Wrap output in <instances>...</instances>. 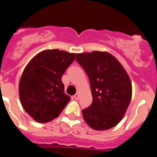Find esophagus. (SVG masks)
<instances>
[{
	"instance_id": "esophagus-1",
	"label": "esophagus",
	"mask_w": 157,
	"mask_h": 157,
	"mask_svg": "<svg viewBox=\"0 0 157 157\" xmlns=\"http://www.w3.org/2000/svg\"><path fill=\"white\" fill-rule=\"evenodd\" d=\"M79 97H80V94H79V93H76V94L73 96V98H74L75 100H78Z\"/></svg>"
}]
</instances>
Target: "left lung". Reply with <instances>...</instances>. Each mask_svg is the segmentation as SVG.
<instances>
[{"mask_svg": "<svg viewBox=\"0 0 157 157\" xmlns=\"http://www.w3.org/2000/svg\"><path fill=\"white\" fill-rule=\"evenodd\" d=\"M77 62L89 76L93 102L82 110L84 120L94 130L115 127L123 119L132 98V83L125 69L108 52L77 53Z\"/></svg>", "mask_w": 157, "mask_h": 157, "instance_id": "left-lung-1", "label": "left lung"}]
</instances>
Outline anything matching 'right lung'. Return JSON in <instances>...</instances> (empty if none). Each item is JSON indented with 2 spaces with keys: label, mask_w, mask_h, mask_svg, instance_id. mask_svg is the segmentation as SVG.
I'll list each match as a JSON object with an SVG mask.
<instances>
[{
  "label": "right lung",
  "mask_w": 157,
  "mask_h": 157,
  "mask_svg": "<svg viewBox=\"0 0 157 157\" xmlns=\"http://www.w3.org/2000/svg\"><path fill=\"white\" fill-rule=\"evenodd\" d=\"M74 60L75 53L47 49L28 63L20 80L19 97L22 107L34 121H52L69 102L61 77Z\"/></svg>",
  "instance_id": "add662e5"
}]
</instances>
